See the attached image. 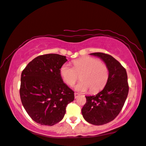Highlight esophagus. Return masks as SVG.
I'll return each mask as SVG.
<instances>
[{"label": "esophagus", "mask_w": 146, "mask_h": 146, "mask_svg": "<svg viewBox=\"0 0 146 146\" xmlns=\"http://www.w3.org/2000/svg\"><path fill=\"white\" fill-rule=\"evenodd\" d=\"M80 94L76 92L74 94V98H75L76 99V98H78V96H80Z\"/></svg>", "instance_id": "34e87169"}]
</instances>
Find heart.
<instances>
[{"label": "heart", "mask_w": 146, "mask_h": 146, "mask_svg": "<svg viewBox=\"0 0 146 146\" xmlns=\"http://www.w3.org/2000/svg\"><path fill=\"white\" fill-rule=\"evenodd\" d=\"M73 64L74 67L65 63L60 70L61 76L67 85H74L81 74L82 81L76 86V90L86 92L90 89L91 93L95 94L104 88L108 81L110 72L108 66L100 60L86 56L75 60Z\"/></svg>", "instance_id": "heart-1"}]
</instances>
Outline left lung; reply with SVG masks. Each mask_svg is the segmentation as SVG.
Wrapping results in <instances>:
<instances>
[{"label":"left lung","mask_w":146,"mask_h":146,"mask_svg":"<svg viewBox=\"0 0 146 146\" xmlns=\"http://www.w3.org/2000/svg\"><path fill=\"white\" fill-rule=\"evenodd\" d=\"M102 58L109 68L107 84L96 96H86V103L82 113L88 122L94 125H104L117 116L124 105L129 92L127 76L125 68L117 60L108 54L92 53Z\"/></svg>","instance_id":"1"}]
</instances>
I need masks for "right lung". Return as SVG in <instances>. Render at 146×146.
I'll return each instance as SVG.
<instances>
[{
	"label": "right lung",
	"mask_w": 146,
	"mask_h": 146,
	"mask_svg": "<svg viewBox=\"0 0 146 146\" xmlns=\"http://www.w3.org/2000/svg\"><path fill=\"white\" fill-rule=\"evenodd\" d=\"M64 56L48 54L35 58L21 74L20 96L25 110L34 121L53 125L63 119L74 92L62 80L60 70Z\"/></svg>",
	"instance_id": "add662e5"
}]
</instances>
